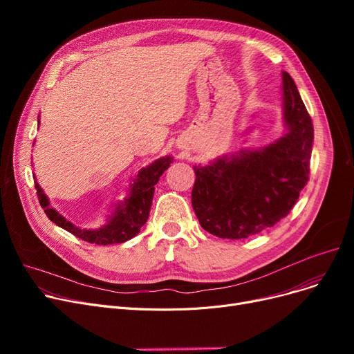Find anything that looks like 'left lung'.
Instances as JSON below:
<instances>
[{"label": "left lung", "instance_id": "8db88e82", "mask_svg": "<svg viewBox=\"0 0 354 354\" xmlns=\"http://www.w3.org/2000/svg\"><path fill=\"white\" fill-rule=\"evenodd\" d=\"M284 135L258 149H239L195 165L192 207L201 227L241 239L287 216L307 185L314 129L294 80L281 71Z\"/></svg>", "mask_w": 354, "mask_h": 354}]
</instances>
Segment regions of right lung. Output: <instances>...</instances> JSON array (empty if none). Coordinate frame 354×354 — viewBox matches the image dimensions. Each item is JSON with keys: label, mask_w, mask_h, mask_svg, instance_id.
Returning <instances> with one entry per match:
<instances>
[{"label": "right lung", "mask_w": 354, "mask_h": 354, "mask_svg": "<svg viewBox=\"0 0 354 354\" xmlns=\"http://www.w3.org/2000/svg\"><path fill=\"white\" fill-rule=\"evenodd\" d=\"M40 124V115H39ZM34 146V145H32ZM174 158L162 156L147 166H143L136 174V176L130 182L123 201H119L111 207L110 214L106 218V222L99 228H80L73 224L71 221L66 219L59 211H55L50 205V199L44 194L43 188L37 182L35 174H32L34 185L37 189V196L41 208L50 221L55 225L68 231L70 234L87 241L90 244L109 245V244H120L136 236L140 228L147 221L149 212H151L152 199L155 194V185L158 183L162 174L169 167Z\"/></svg>", "instance_id": "1"}]
</instances>
